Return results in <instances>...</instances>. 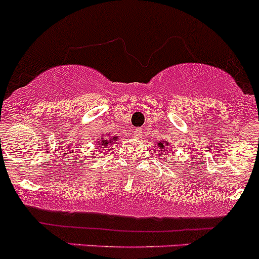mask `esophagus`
I'll return each mask as SVG.
<instances>
[{"label":"esophagus","instance_id":"esophagus-1","mask_svg":"<svg viewBox=\"0 0 259 259\" xmlns=\"http://www.w3.org/2000/svg\"><path fill=\"white\" fill-rule=\"evenodd\" d=\"M142 133H143L142 129H137V130H135V133H134V137L139 139V138L142 137Z\"/></svg>","mask_w":259,"mask_h":259}]
</instances>
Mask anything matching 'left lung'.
I'll list each match as a JSON object with an SVG mask.
<instances>
[{
    "label": "left lung",
    "mask_w": 259,
    "mask_h": 259,
    "mask_svg": "<svg viewBox=\"0 0 259 259\" xmlns=\"http://www.w3.org/2000/svg\"><path fill=\"white\" fill-rule=\"evenodd\" d=\"M158 146H159V149H161V150H168V149L169 148H170V144H169V142L168 143H166L165 142V140H163V142H159L158 143ZM161 154H163V153H161ZM164 158H169V155H168V154H164Z\"/></svg>",
    "instance_id": "left-lung-1"
}]
</instances>
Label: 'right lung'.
Wrapping results in <instances>:
<instances>
[{"instance_id": "obj_1", "label": "right lung", "mask_w": 259, "mask_h": 259, "mask_svg": "<svg viewBox=\"0 0 259 259\" xmlns=\"http://www.w3.org/2000/svg\"><path fill=\"white\" fill-rule=\"evenodd\" d=\"M99 138H100V137H99ZM98 140H99L98 144L100 145L101 148H103V151H105L106 146L113 145L117 142V138L115 137V135H114V137H110V134H106V135L103 134V137H101L100 139H98Z\"/></svg>"}]
</instances>
